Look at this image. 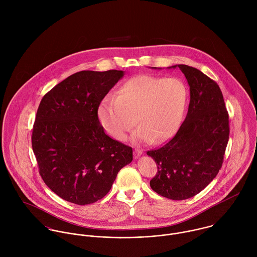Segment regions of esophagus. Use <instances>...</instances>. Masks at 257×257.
<instances>
[{
    "label": "esophagus",
    "instance_id": "34e87169",
    "mask_svg": "<svg viewBox=\"0 0 257 257\" xmlns=\"http://www.w3.org/2000/svg\"><path fill=\"white\" fill-rule=\"evenodd\" d=\"M142 154H143V150H142V149L137 148V149L135 150V156H136V157H139V156H141Z\"/></svg>",
    "mask_w": 257,
    "mask_h": 257
}]
</instances>
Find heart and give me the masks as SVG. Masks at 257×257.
I'll list each match as a JSON object with an SVG mask.
<instances>
[{"label":"heart","mask_w":257,"mask_h":257,"mask_svg":"<svg viewBox=\"0 0 257 257\" xmlns=\"http://www.w3.org/2000/svg\"><path fill=\"white\" fill-rule=\"evenodd\" d=\"M188 96L181 79L138 75L119 86L115 98H106L98 114L102 125L117 141L124 140L138 122L136 141L160 144L180 126Z\"/></svg>","instance_id":"heart-1"}]
</instances>
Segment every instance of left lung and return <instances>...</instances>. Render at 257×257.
<instances>
[{
    "label": "left lung",
    "instance_id": "8db88e82",
    "mask_svg": "<svg viewBox=\"0 0 257 257\" xmlns=\"http://www.w3.org/2000/svg\"><path fill=\"white\" fill-rule=\"evenodd\" d=\"M190 87L186 118L174 138L147 151L157 165L151 189L171 200H186L204 190L220 171L227 146L228 113L219 85L197 68L178 64ZM156 68V67H152Z\"/></svg>",
    "mask_w": 257,
    "mask_h": 257
}]
</instances>
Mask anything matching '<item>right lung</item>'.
Wrapping results in <instances>:
<instances>
[{"label": "right lung", "instance_id": "obj_1", "mask_svg": "<svg viewBox=\"0 0 257 257\" xmlns=\"http://www.w3.org/2000/svg\"><path fill=\"white\" fill-rule=\"evenodd\" d=\"M124 75L80 71L46 93L37 109L32 146L39 174L56 195L76 205L105 197L133 148L105 134L98 109Z\"/></svg>", "mask_w": 257, "mask_h": 257}]
</instances>
